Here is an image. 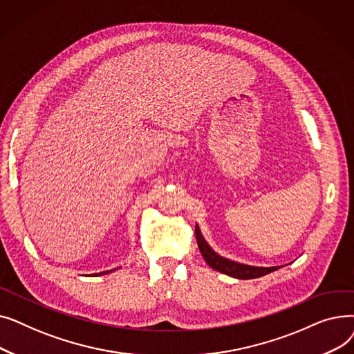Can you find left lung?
<instances>
[{
    "mask_svg": "<svg viewBox=\"0 0 354 354\" xmlns=\"http://www.w3.org/2000/svg\"><path fill=\"white\" fill-rule=\"evenodd\" d=\"M195 235H196V243L199 247V251L205 259L207 264L215 270L219 271L222 274H227L230 277L238 278V280H251V278H258L267 275L272 271H277L278 268H281L284 266H277V267H255V266H248V264H243V263H236L232 261V259H228L225 257H222L219 254H216L211 245L207 243V239L203 238L198 224L195 225Z\"/></svg>",
    "mask_w": 354,
    "mask_h": 354,
    "instance_id": "left-lung-1",
    "label": "left lung"
}]
</instances>
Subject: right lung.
<instances>
[{
    "label": "right lung",
    "mask_w": 354,
    "mask_h": 354,
    "mask_svg": "<svg viewBox=\"0 0 354 354\" xmlns=\"http://www.w3.org/2000/svg\"><path fill=\"white\" fill-rule=\"evenodd\" d=\"M119 268H122V267H118V268H113V270H107V271H103V272H97V274H91L93 277H97V275H104V274H109V272H113V271H116V270H119Z\"/></svg>",
    "instance_id": "right-lung-1"
}]
</instances>
